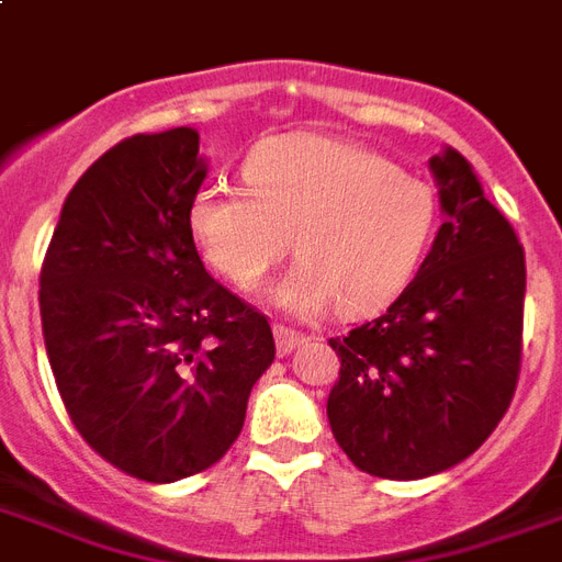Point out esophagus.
<instances>
[{
    "instance_id": "1",
    "label": "esophagus",
    "mask_w": 562,
    "mask_h": 562,
    "mask_svg": "<svg viewBox=\"0 0 562 562\" xmlns=\"http://www.w3.org/2000/svg\"><path fill=\"white\" fill-rule=\"evenodd\" d=\"M273 338H277V350H280L282 357L291 353V350H297L303 341H310V336H303V333H297V329L291 327H282V324L273 327Z\"/></svg>"
}]
</instances>
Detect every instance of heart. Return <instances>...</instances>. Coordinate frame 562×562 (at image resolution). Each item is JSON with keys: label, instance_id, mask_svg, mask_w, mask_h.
Wrapping results in <instances>:
<instances>
[{"label": "heart", "instance_id": "heart-1", "mask_svg": "<svg viewBox=\"0 0 562 562\" xmlns=\"http://www.w3.org/2000/svg\"><path fill=\"white\" fill-rule=\"evenodd\" d=\"M241 188L205 182L188 203L196 250L250 291L285 259L273 285L285 312L312 318L333 306L371 315L404 291L434 233L436 203L422 179L383 156L321 132L259 140L244 158Z\"/></svg>", "mask_w": 562, "mask_h": 562}]
</instances>
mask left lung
<instances>
[{"label":"left lung","mask_w":562,"mask_h":562,"mask_svg":"<svg viewBox=\"0 0 562 562\" xmlns=\"http://www.w3.org/2000/svg\"><path fill=\"white\" fill-rule=\"evenodd\" d=\"M445 224L415 280L371 324L329 338L341 357L327 418L357 469L418 481L477 451L521 362L525 250L453 147L430 158Z\"/></svg>","instance_id":"1"}]
</instances>
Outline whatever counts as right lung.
Masks as SVG:
<instances>
[{
    "instance_id": "1",
    "label": "right lung",
    "mask_w": 562,
    "mask_h": 562,
    "mask_svg": "<svg viewBox=\"0 0 562 562\" xmlns=\"http://www.w3.org/2000/svg\"><path fill=\"white\" fill-rule=\"evenodd\" d=\"M209 173L196 128L120 140L64 200L41 271L55 385L81 439L132 477L221 460L271 368V324L214 282L188 233Z\"/></svg>"
}]
</instances>
